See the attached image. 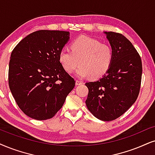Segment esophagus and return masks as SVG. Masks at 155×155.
Wrapping results in <instances>:
<instances>
[{
	"instance_id": "esophagus-1",
	"label": "esophagus",
	"mask_w": 155,
	"mask_h": 155,
	"mask_svg": "<svg viewBox=\"0 0 155 155\" xmlns=\"http://www.w3.org/2000/svg\"><path fill=\"white\" fill-rule=\"evenodd\" d=\"M83 84V82L81 81H80V80H76V85H81V84Z\"/></svg>"
}]
</instances>
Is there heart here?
<instances>
[{
  "mask_svg": "<svg viewBox=\"0 0 155 155\" xmlns=\"http://www.w3.org/2000/svg\"><path fill=\"white\" fill-rule=\"evenodd\" d=\"M71 51L64 48L58 55L62 67L71 74L80 65L76 72L79 78L97 79L104 75L112 64L113 49L110 45L101 44L99 40L80 36L71 43Z\"/></svg>",
  "mask_w": 155,
  "mask_h": 155,
  "instance_id": "obj_1",
  "label": "heart"
}]
</instances>
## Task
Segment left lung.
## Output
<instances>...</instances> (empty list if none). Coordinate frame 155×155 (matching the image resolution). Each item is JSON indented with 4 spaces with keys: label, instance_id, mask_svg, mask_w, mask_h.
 <instances>
[{
    "label": "left lung",
    "instance_id": "1",
    "mask_svg": "<svg viewBox=\"0 0 155 155\" xmlns=\"http://www.w3.org/2000/svg\"><path fill=\"white\" fill-rule=\"evenodd\" d=\"M114 52L109 71L96 81L86 83L89 94L86 104L102 121L114 120L136 101L142 81L141 57L132 43L119 33L105 32Z\"/></svg>",
    "mask_w": 155,
    "mask_h": 155
}]
</instances>
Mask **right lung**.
Wrapping results in <instances>:
<instances>
[{"instance_id": "right-lung-1", "label": "right lung", "mask_w": 155, "mask_h": 155, "mask_svg": "<svg viewBox=\"0 0 155 155\" xmlns=\"http://www.w3.org/2000/svg\"><path fill=\"white\" fill-rule=\"evenodd\" d=\"M68 38V31H37L22 39L11 53L10 89L19 108L31 118L54 117L75 87V80L58 61Z\"/></svg>"}]
</instances>
